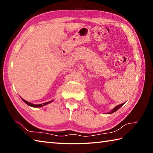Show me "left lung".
Wrapping results in <instances>:
<instances>
[{"instance_id":"obj_1","label":"left lung","mask_w":153,"mask_h":153,"mask_svg":"<svg viewBox=\"0 0 153 153\" xmlns=\"http://www.w3.org/2000/svg\"><path fill=\"white\" fill-rule=\"evenodd\" d=\"M123 105H124V103L121 104V105H117L116 106H115L114 108L111 110V111H110V112H108V113H106V114H112V113H114V112H115L116 111V110H118L120 108V107L122 106Z\"/></svg>"}]
</instances>
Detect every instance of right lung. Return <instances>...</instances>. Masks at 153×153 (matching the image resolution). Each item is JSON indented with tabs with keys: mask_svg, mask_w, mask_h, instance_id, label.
Masks as SVG:
<instances>
[{
	"mask_svg": "<svg viewBox=\"0 0 153 153\" xmlns=\"http://www.w3.org/2000/svg\"><path fill=\"white\" fill-rule=\"evenodd\" d=\"M22 99L23 101H24L25 104H27V105L30 106H31V107H34V108H39V107H42V106H45V105H48V104H49V103L52 102H53V100H51V101H48V102H45V103H43V104H39V105H35V104L31 103V102H30L27 101V100H24V99H22Z\"/></svg>",
	"mask_w": 153,
	"mask_h": 153,
	"instance_id": "right-lung-1",
	"label": "right lung"
}]
</instances>
